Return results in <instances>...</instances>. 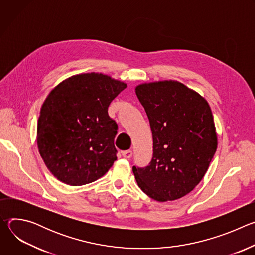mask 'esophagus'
Returning <instances> with one entry per match:
<instances>
[{
    "instance_id": "obj_1",
    "label": "esophagus",
    "mask_w": 255,
    "mask_h": 255,
    "mask_svg": "<svg viewBox=\"0 0 255 255\" xmlns=\"http://www.w3.org/2000/svg\"><path fill=\"white\" fill-rule=\"evenodd\" d=\"M132 155H133V153H132L131 150H125V151L122 152V156H123L124 158H131Z\"/></svg>"
}]
</instances>
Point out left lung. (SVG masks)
<instances>
[{
  "label": "left lung",
  "mask_w": 255,
  "mask_h": 255,
  "mask_svg": "<svg viewBox=\"0 0 255 255\" xmlns=\"http://www.w3.org/2000/svg\"><path fill=\"white\" fill-rule=\"evenodd\" d=\"M136 95L153 139L149 164L132 168L136 181L155 201L177 200L200 183L216 152L211 109L198 93L174 81L139 85Z\"/></svg>",
  "instance_id": "1"
}]
</instances>
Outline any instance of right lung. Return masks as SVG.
<instances>
[{
	"instance_id": "add662e5",
	"label": "right lung",
	"mask_w": 255,
	"mask_h": 255,
	"mask_svg": "<svg viewBox=\"0 0 255 255\" xmlns=\"http://www.w3.org/2000/svg\"><path fill=\"white\" fill-rule=\"evenodd\" d=\"M126 84L102 74L60 83L44 101L37 123L39 153L50 172L69 186L103 176L117 159L118 125L108 114Z\"/></svg>"
}]
</instances>
